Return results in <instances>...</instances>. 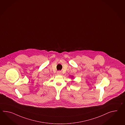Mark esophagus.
<instances>
[{"label": "esophagus", "mask_w": 125, "mask_h": 125, "mask_svg": "<svg viewBox=\"0 0 125 125\" xmlns=\"http://www.w3.org/2000/svg\"><path fill=\"white\" fill-rule=\"evenodd\" d=\"M57 74H58V75H61L62 72L61 71H57Z\"/></svg>", "instance_id": "esophagus-1"}]
</instances>
